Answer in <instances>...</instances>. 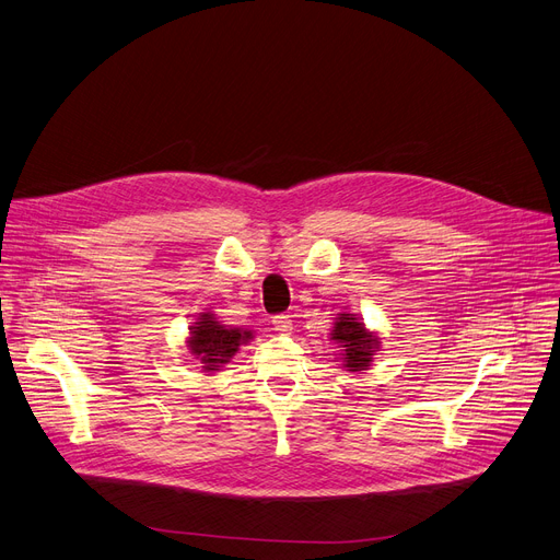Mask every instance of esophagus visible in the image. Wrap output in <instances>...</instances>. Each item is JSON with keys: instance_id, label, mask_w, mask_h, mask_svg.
I'll return each mask as SVG.
<instances>
[{"instance_id": "obj_1", "label": "esophagus", "mask_w": 560, "mask_h": 560, "mask_svg": "<svg viewBox=\"0 0 560 560\" xmlns=\"http://www.w3.org/2000/svg\"><path fill=\"white\" fill-rule=\"evenodd\" d=\"M272 326H275L277 332H290L292 330V319H290V315H275Z\"/></svg>"}]
</instances>
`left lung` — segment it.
<instances>
[{
    "mask_svg": "<svg viewBox=\"0 0 560 560\" xmlns=\"http://www.w3.org/2000/svg\"><path fill=\"white\" fill-rule=\"evenodd\" d=\"M330 340H335L342 347L340 355H342V366H347V371L369 369L371 362H374L376 351L381 349L378 335L366 330L364 324L351 313H340L335 317Z\"/></svg>",
    "mask_w": 560,
    "mask_h": 560,
    "instance_id": "obj_1",
    "label": "left lung"
}]
</instances>
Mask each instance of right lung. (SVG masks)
Segmentation results:
<instances>
[{
    "mask_svg": "<svg viewBox=\"0 0 560 560\" xmlns=\"http://www.w3.org/2000/svg\"><path fill=\"white\" fill-rule=\"evenodd\" d=\"M189 332L191 338L186 340V345L202 364V371H218V366L230 362L238 347L252 338L249 330L220 324L211 313H200Z\"/></svg>",
    "mask_w": 560,
    "mask_h": 560,
    "instance_id": "obj_1",
    "label": "right lung"
}]
</instances>
